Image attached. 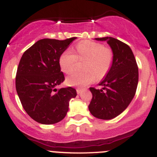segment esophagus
Listing matches in <instances>:
<instances>
[{
	"instance_id": "esophagus-1",
	"label": "esophagus",
	"mask_w": 157,
	"mask_h": 157,
	"mask_svg": "<svg viewBox=\"0 0 157 157\" xmlns=\"http://www.w3.org/2000/svg\"><path fill=\"white\" fill-rule=\"evenodd\" d=\"M82 91H83V89H82V88H77V93L78 94H81Z\"/></svg>"
}]
</instances>
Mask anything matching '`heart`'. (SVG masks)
<instances>
[{"instance_id": "heart-1", "label": "heart", "mask_w": 157, "mask_h": 157, "mask_svg": "<svg viewBox=\"0 0 157 157\" xmlns=\"http://www.w3.org/2000/svg\"><path fill=\"white\" fill-rule=\"evenodd\" d=\"M77 55L71 50L63 51L59 58V64L63 73L70 74L74 71L77 60H83V72H76L67 78L71 86H83L92 83L95 78L100 80L109 72L113 61V52L108 47L100 43L83 40L76 46Z\"/></svg>"}]
</instances>
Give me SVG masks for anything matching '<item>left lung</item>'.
<instances>
[{"label": "left lung", "mask_w": 157, "mask_h": 157, "mask_svg": "<svg viewBox=\"0 0 157 157\" xmlns=\"http://www.w3.org/2000/svg\"><path fill=\"white\" fill-rule=\"evenodd\" d=\"M107 42L113 52V61L106 77L99 83L102 89L90 87L92 100L88 108L94 117L110 120L117 117L133 100L138 84L139 72L130 47L116 38H95Z\"/></svg>", "instance_id": "1"}]
</instances>
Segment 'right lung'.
Returning a JSON list of instances; mask_svg holds the SVG:
<instances>
[{
  "mask_svg": "<svg viewBox=\"0 0 157 157\" xmlns=\"http://www.w3.org/2000/svg\"><path fill=\"white\" fill-rule=\"evenodd\" d=\"M76 38L38 40L20 60L15 80L17 93L24 110L40 124H54L62 121L70 100L77 96L71 86L56 88L65 79L59 58Z\"/></svg>",
  "mask_w": 157,
  "mask_h": 157,
  "instance_id": "right-lung-1",
  "label": "right lung"
}]
</instances>
